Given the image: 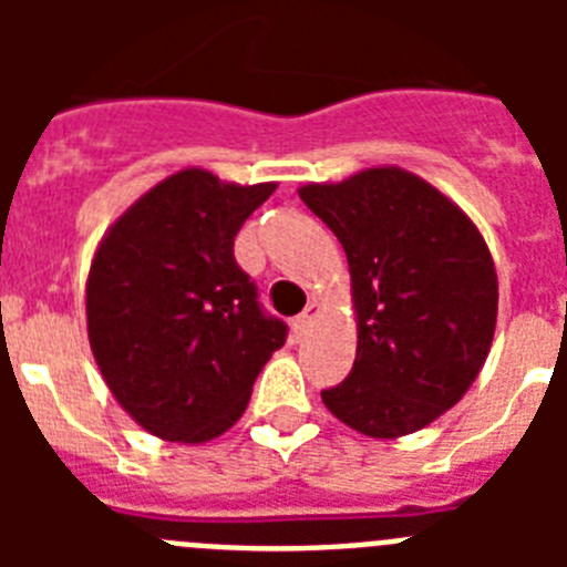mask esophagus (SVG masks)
<instances>
[{"label":"esophagus","mask_w":567,"mask_h":567,"mask_svg":"<svg viewBox=\"0 0 567 567\" xmlns=\"http://www.w3.org/2000/svg\"><path fill=\"white\" fill-rule=\"evenodd\" d=\"M318 315H320V303H318V300H312V303H309V307L303 309V312H300L298 318L292 320L295 334H298V338H303V334L309 332V327H312V320L318 318Z\"/></svg>","instance_id":"34e87169"}]
</instances>
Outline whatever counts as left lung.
I'll use <instances>...</instances> for the list:
<instances>
[{
    "label": "left lung",
    "instance_id": "1",
    "mask_svg": "<svg viewBox=\"0 0 567 567\" xmlns=\"http://www.w3.org/2000/svg\"><path fill=\"white\" fill-rule=\"evenodd\" d=\"M298 195L338 235L352 275L358 352L323 405L365 437L420 432L463 400L491 352L499 292L483 233L392 164Z\"/></svg>",
    "mask_w": 567,
    "mask_h": 567
}]
</instances>
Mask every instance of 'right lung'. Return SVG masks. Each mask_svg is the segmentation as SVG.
I'll return each instance as SVG.
<instances>
[{"label": "right lung", "mask_w": 567, "mask_h": 567, "mask_svg": "<svg viewBox=\"0 0 567 567\" xmlns=\"http://www.w3.org/2000/svg\"><path fill=\"white\" fill-rule=\"evenodd\" d=\"M275 187L184 167L99 240L84 287L90 349L113 398L153 437L198 445L229 432L287 340L233 255L240 224Z\"/></svg>", "instance_id": "obj_1"}]
</instances>
